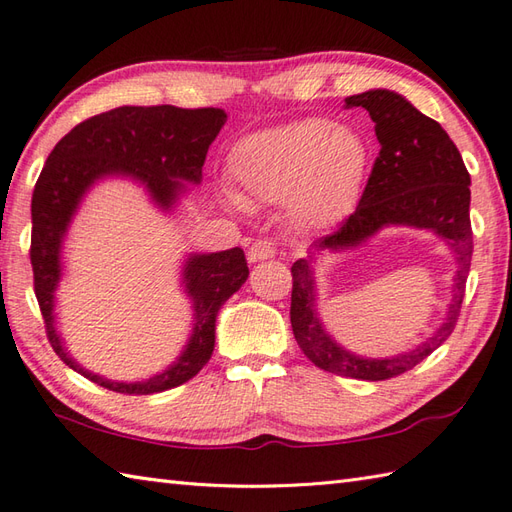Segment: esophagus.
I'll return each instance as SVG.
<instances>
[{"instance_id":"obj_1","label":"esophagus","mask_w":512,"mask_h":512,"mask_svg":"<svg viewBox=\"0 0 512 512\" xmlns=\"http://www.w3.org/2000/svg\"><path fill=\"white\" fill-rule=\"evenodd\" d=\"M277 253V246L272 240H257L251 244V248H248V261H264V259H270L275 257Z\"/></svg>"}]
</instances>
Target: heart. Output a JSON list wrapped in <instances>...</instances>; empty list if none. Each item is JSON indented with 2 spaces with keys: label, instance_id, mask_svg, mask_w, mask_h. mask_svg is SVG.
I'll return each instance as SVG.
<instances>
[{
  "label": "heart",
  "instance_id": "obj_1",
  "mask_svg": "<svg viewBox=\"0 0 512 512\" xmlns=\"http://www.w3.org/2000/svg\"><path fill=\"white\" fill-rule=\"evenodd\" d=\"M368 170L366 137L329 117L259 130L237 141L229 157L237 194L253 202L285 200L292 218L307 227H329L347 216Z\"/></svg>",
  "mask_w": 512,
  "mask_h": 512
}]
</instances>
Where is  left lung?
<instances>
[{
    "label": "left lung",
    "mask_w": 512,
    "mask_h": 512,
    "mask_svg": "<svg viewBox=\"0 0 512 512\" xmlns=\"http://www.w3.org/2000/svg\"><path fill=\"white\" fill-rule=\"evenodd\" d=\"M344 102L368 111L382 148L368 174L358 207L338 224L334 233L318 237L310 248V258L325 247L359 243L386 223H406L441 234L459 259L455 299L446 323L417 350L386 361L351 356L326 336L313 310L309 259H299L292 264L290 323L307 360L334 375L384 382L423 362L456 329L473 255L469 218L471 176L443 126L414 109L399 93L373 89L351 95Z\"/></svg>",
    "instance_id": "left-lung-1"
}]
</instances>
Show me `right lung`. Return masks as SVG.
<instances>
[{
	"mask_svg": "<svg viewBox=\"0 0 512 512\" xmlns=\"http://www.w3.org/2000/svg\"><path fill=\"white\" fill-rule=\"evenodd\" d=\"M227 120L222 109H178L120 106L80 122L58 141L32 194L30 264L34 294L43 314L47 340L69 368L93 384L124 395H154L189 382L213 353L216 316L222 303L248 277L240 246L231 251L194 255L185 266V288L194 301V334L168 371L146 382L117 384L85 371L65 353L54 329V290L61 277V240L87 187L104 174H130L144 181L152 198L168 209L183 189L181 181L198 183L211 141Z\"/></svg>",
	"mask_w": 512,
	"mask_h": 512,
	"instance_id": "right-lung-1",
	"label": "right lung"
}]
</instances>
